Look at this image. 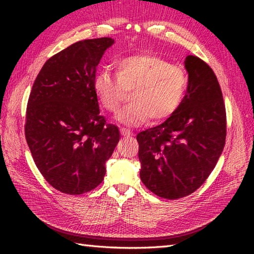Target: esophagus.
Listing matches in <instances>:
<instances>
[{"instance_id":"esophagus-1","label":"esophagus","mask_w":254,"mask_h":254,"mask_svg":"<svg viewBox=\"0 0 254 254\" xmlns=\"http://www.w3.org/2000/svg\"><path fill=\"white\" fill-rule=\"evenodd\" d=\"M120 131H121V134L124 135V136H130L132 135V132L128 130V128H126V127H121L120 128Z\"/></svg>"}]
</instances>
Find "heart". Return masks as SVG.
Segmentation results:
<instances>
[{"label": "heart", "instance_id": "1", "mask_svg": "<svg viewBox=\"0 0 254 254\" xmlns=\"http://www.w3.org/2000/svg\"><path fill=\"white\" fill-rule=\"evenodd\" d=\"M115 76L98 70L93 91L100 105L115 112L126 92L130 103L118 112L115 120L127 127L141 126L150 118L158 122L173 115L186 94L188 76L182 67L153 55H131L115 63Z\"/></svg>", "mask_w": 254, "mask_h": 254}]
</instances>
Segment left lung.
<instances>
[{"instance_id": "left-lung-1", "label": "left lung", "mask_w": 254, "mask_h": 254, "mask_svg": "<svg viewBox=\"0 0 254 254\" xmlns=\"http://www.w3.org/2000/svg\"><path fill=\"white\" fill-rule=\"evenodd\" d=\"M185 68L188 87L178 110L160 126L136 135L140 178L149 190L167 199L198 189L225 144V105L216 76L196 56H187Z\"/></svg>"}]
</instances>
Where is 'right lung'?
<instances>
[{
    "instance_id": "obj_1",
    "label": "right lung",
    "mask_w": 254,
    "mask_h": 254,
    "mask_svg": "<svg viewBox=\"0 0 254 254\" xmlns=\"http://www.w3.org/2000/svg\"><path fill=\"white\" fill-rule=\"evenodd\" d=\"M112 38L72 44L47 60L30 93L25 139L34 163L57 190L80 195L100 185L120 131L100 115L93 78Z\"/></svg>"
}]
</instances>
